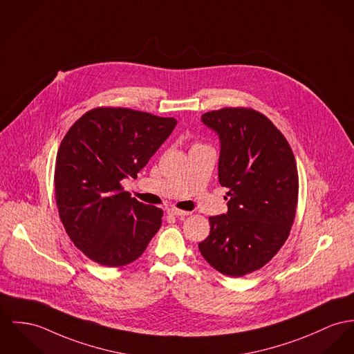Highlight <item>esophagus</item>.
<instances>
[{
	"instance_id": "esophagus-1",
	"label": "esophagus",
	"mask_w": 354,
	"mask_h": 354,
	"mask_svg": "<svg viewBox=\"0 0 354 354\" xmlns=\"http://www.w3.org/2000/svg\"><path fill=\"white\" fill-rule=\"evenodd\" d=\"M167 214L174 216V217H186V216H189L190 213H189V212H183V210H178V209H168V210H167Z\"/></svg>"
}]
</instances>
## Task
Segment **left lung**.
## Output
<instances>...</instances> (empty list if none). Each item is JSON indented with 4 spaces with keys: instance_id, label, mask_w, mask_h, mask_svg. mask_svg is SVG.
Listing matches in <instances>:
<instances>
[{
    "instance_id": "obj_1",
    "label": "left lung",
    "mask_w": 354,
    "mask_h": 354,
    "mask_svg": "<svg viewBox=\"0 0 354 354\" xmlns=\"http://www.w3.org/2000/svg\"><path fill=\"white\" fill-rule=\"evenodd\" d=\"M219 138L218 180L229 189L227 212L213 216L199 243L218 272L241 277L264 267L286 243L298 203V169L290 144L259 111L225 108L205 113Z\"/></svg>"
}]
</instances>
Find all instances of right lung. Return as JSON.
Listing matches in <instances>:
<instances>
[{"label":"right lung","mask_w":354,"mask_h":354,"mask_svg":"<svg viewBox=\"0 0 354 354\" xmlns=\"http://www.w3.org/2000/svg\"><path fill=\"white\" fill-rule=\"evenodd\" d=\"M176 124L172 117L97 108L62 140L55 165L59 217L71 241L93 261L127 266L160 229L163 212L131 198L121 180L136 179Z\"/></svg>","instance_id":"1"}]
</instances>
